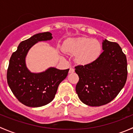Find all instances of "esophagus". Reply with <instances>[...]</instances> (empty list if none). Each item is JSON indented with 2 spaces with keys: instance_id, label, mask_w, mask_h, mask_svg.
Masks as SVG:
<instances>
[{
  "instance_id": "esophagus-1",
  "label": "esophagus",
  "mask_w": 133,
  "mask_h": 133,
  "mask_svg": "<svg viewBox=\"0 0 133 133\" xmlns=\"http://www.w3.org/2000/svg\"><path fill=\"white\" fill-rule=\"evenodd\" d=\"M74 72H75L74 68H70V69H69V73H74Z\"/></svg>"
}]
</instances>
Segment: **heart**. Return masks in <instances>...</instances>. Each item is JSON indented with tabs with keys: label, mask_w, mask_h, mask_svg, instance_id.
<instances>
[{
	"label": "heart",
	"mask_w": 133,
	"mask_h": 133,
	"mask_svg": "<svg viewBox=\"0 0 133 133\" xmlns=\"http://www.w3.org/2000/svg\"><path fill=\"white\" fill-rule=\"evenodd\" d=\"M64 50L76 55V62L84 65L92 63L99 58L102 46L98 40L80 37L68 41L64 46Z\"/></svg>",
	"instance_id": "obj_1"
}]
</instances>
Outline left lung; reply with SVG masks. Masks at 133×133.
Returning a JSON list of instances; mask_svg holds the SVG:
<instances>
[{"label":"left lung","instance_id":"left-lung-1","mask_svg":"<svg viewBox=\"0 0 133 133\" xmlns=\"http://www.w3.org/2000/svg\"><path fill=\"white\" fill-rule=\"evenodd\" d=\"M102 48L104 51L95 62L75 67L79 77L76 92L80 100L89 106L109 103L127 80V58L120 45L105 39Z\"/></svg>","mask_w":133,"mask_h":133}]
</instances>
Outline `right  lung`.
Here are the masks:
<instances>
[{"instance_id": "right-lung-1", "label": "right lung", "mask_w": 133, "mask_h": 133, "mask_svg": "<svg viewBox=\"0 0 133 133\" xmlns=\"http://www.w3.org/2000/svg\"><path fill=\"white\" fill-rule=\"evenodd\" d=\"M53 38L49 32L38 33L21 42L9 60L7 71L9 87L18 101L31 108L47 105L54 98L59 84L66 78L69 69L60 70L50 68L41 73H32L25 66L29 49L39 41Z\"/></svg>"}]
</instances>
